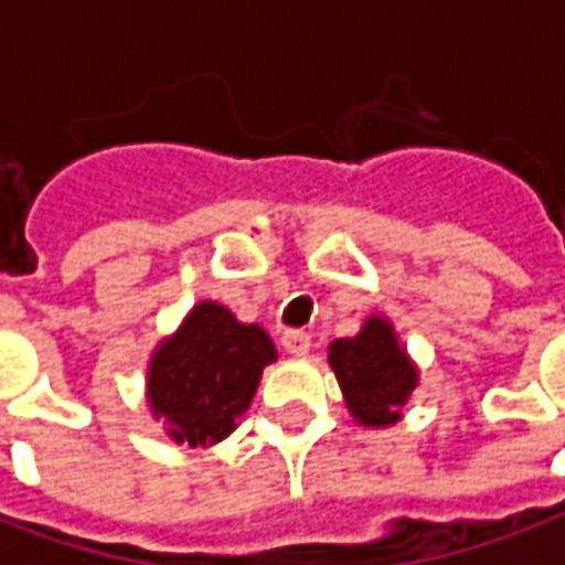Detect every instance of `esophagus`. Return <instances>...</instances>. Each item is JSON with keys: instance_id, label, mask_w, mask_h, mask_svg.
Instances as JSON below:
<instances>
[{"instance_id": "1", "label": "esophagus", "mask_w": 565, "mask_h": 565, "mask_svg": "<svg viewBox=\"0 0 565 565\" xmlns=\"http://www.w3.org/2000/svg\"><path fill=\"white\" fill-rule=\"evenodd\" d=\"M281 344L290 356H306L311 351V335L302 330H290L281 335Z\"/></svg>"}]
</instances>
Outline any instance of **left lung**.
<instances>
[{"instance_id": "8db88e82", "label": "left lung", "mask_w": 565, "mask_h": 565, "mask_svg": "<svg viewBox=\"0 0 565 565\" xmlns=\"http://www.w3.org/2000/svg\"><path fill=\"white\" fill-rule=\"evenodd\" d=\"M327 360L342 387L348 415L366 429L399 424L405 405L420 387V369L393 320L381 311H372L354 335L330 342Z\"/></svg>"}]
</instances>
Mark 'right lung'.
Segmentation results:
<instances>
[{
  "label": "right lung",
  "mask_w": 565,
  "mask_h": 565,
  "mask_svg": "<svg viewBox=\"0 0 565 565\" xmlns=\"http://www.w3.org/2000/svg\"><path fill=\"white\" fill-rule=\"evenodd\" d=\"M278 360L269 332L242 323L214 299H199L178 330L148 356L145 403L174 445L211 448L235 433L263 379Z\"/></svg>",
  "instance_id": "add662e5"
}]
</instances>
